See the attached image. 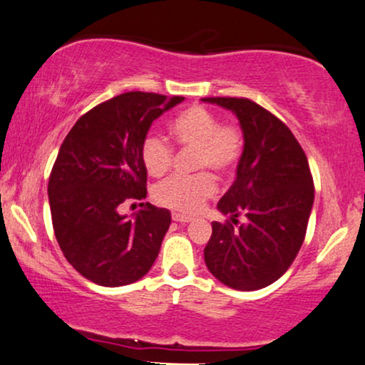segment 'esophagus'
I'll use <instances>...</instances> for the list:
<instances>
[{"instance_id": "34e87169", "label": "esophagus", "mask_w": 365, "mask_h": 365, "mask_svg": "<svg viewBox=\"0 0 365 365\" xmlns=\"http://www.w3.org/2000/svg\"><path fill=\"white\" fill-rule=\"evenodd\" d=\"M172 220L177 223H188L192 222V217H188V215H183V213H172Z\"/></svg>"}]
</instances>
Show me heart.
Masks as SVG:
<instances>
[{
    "label": "heart",
    "instance_id": "1",
    "mask_svg": "<svg viewBox=\"0 0 365 365\" xmlns=\"http://www.w3.org/2000/svg\"><path fill=\"white\" fill-rule=\"evenodd\" d=\"M170 135L175 145L193 148L195 170H210L217 177H227L243 155V130L235 122L220 124V117L207 107L192 106L170 122ZM173 147L165 138L150 133L143 138L140 158L152 177H163L172 168ZM213 177L202 172L193 177H172L158 183L153 198L162 207L192 213L215 193Z\"/></svg>",
    "mask_w": 365,
    "mask_h": 365
}]
</instances>
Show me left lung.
Listing matches in <instances>:
<instances>
[{"label":"left lung","mask_w":365,"mask_h":365,"mask_svg":"<svg viewBox=\"0 0 365 365\" xmlns=\"http://www.w3.org/2000/svg\"><path fill=\"white\" fill-rule=\"evenodd\" d=\"M202 101L232 110L245 137L235 182L218 202L230 220L212 223L205 263L233 289H261L286 273L304 241L314 203L309 163L284 122L256 102L245 97Z\"/></svg>","instance_id":"8db88e82"}]
</instances>
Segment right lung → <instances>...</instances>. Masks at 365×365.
Returning a JSON list of instances; mask_svg holds the SVG:
<instances>
[{"label": "right lung", "mask_w": 365, "mask_h": 365, "mask_svg": "<svg viewBox=\"0 0 365 365\" xmlns=\"http://www.w3.org/2000/svg\"><path fill=\"white\" fill-rule=\"evenodd\" d=\"M183 97L125 92L76 122L51 170L56 240L73 268L107 287L135 283L155 263L172 217L150 203L132 217L122 203L147 197L140 147L152 122Z\"/></svg>", "instance_id": "obj_1"}]
</instances>
